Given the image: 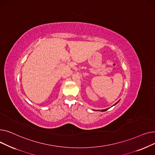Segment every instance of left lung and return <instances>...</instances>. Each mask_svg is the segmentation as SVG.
Returning <instances> with one entry per match:
<instances>
[{"label": "left lung", "mask_w": 155, "mask_h": 155, "mask_svg": "<svg viewBox=\"0 0 155 155\" xmlns=\"http://www.w3.org/2000/svg\"><path fill=\"white\" fill-rule=\"evenodd\" d=\"M119 101H118V102H116V104H115L114 105L117 104V103L119 102ZM104 109V110H101V111H102V112H104V111H105V110H107V109Z\"/></svg>", "instance_id": "1"}]
</instances>
